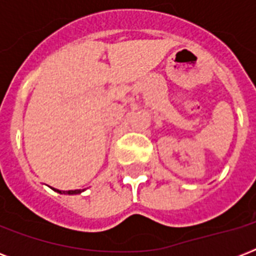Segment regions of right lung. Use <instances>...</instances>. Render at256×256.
I'll list each match as a JSON object with an SVG mask.
<instances>
[{"mask_svg": "<svg viewBox=\"0 0 256 256\" xmlns=\"http://www.w3.org/2000/svg\"><path fill=\"white\" fill-rule=\"evenodd\" d=\"M54 190L57 191V192H60V194H80L81 192V190H69V191H61V190H57V188H54Z\"/></svg>", "mask_w": 256, "mask_h": 256, "instance_id": "right-lung-1", "label": "right lung"}]
</instances>
